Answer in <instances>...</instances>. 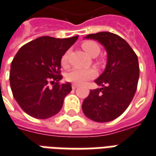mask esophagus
I'll return each mask as SVG.
<instances>
[{"label": "esophagus", "instance_id": "obj_1", "mask_svg": "<svg viewBox=\"0 0 156 156\" xmlns=\"http://www.w3.org/2000/svg\"><path fill=\"white\" fill-rule=\"evenodd\" d=\"M78 87V84H75V83H73V84H72V88H73V90H74V89H76V88Z\"/></svg>", "mask_w": 156, "mask_h": 156}]
</instances>
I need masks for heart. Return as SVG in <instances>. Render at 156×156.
<instances>
[{"label": "heart", "instance_id": "1", "mask_svg": "<svg viewBox=\"0 0 156 156\" xmlns=\"http://www.w3.org/2000/svg\"><path fill=\"white\" fill-rule=\"evenodd\" d=\"M83 48L89 56L95 57L99 55L100 52V48L97 43L94 41H86L82 44ZM69 52L67 51L61 57V65L63 66H67ZM96 76V71L94 69H73L67 73L66 79L69 82L75 83V84H83L89 79L95 78Z\"/></svg>", "mask_w": 156, "mask_h": 156}]
</instances>
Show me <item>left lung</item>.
<instances>
[{
  "mask_svg": "<svg viewBox=\"0 0 156 156\" xmlns=\"http://www.w3.org/2000/svg\"><path fill=\"white\" fill-rule=\"evenodd\" d=\"M84 39L96 40L107 52V64L95 83L102 87L90 90L82 105L85 116L96 122H108L120 116L133 100L139 78L138 56L126 40L102 31Z\"/></svg>",
  "mask_w": 156,
  "mask_h": 156,
  "instance_id": "1",
  "label": "left lung"
}]
</instances>
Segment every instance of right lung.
I'll return each instance as SVG.
<instances>
[{
  "instance_id": "1",
  "label": "right lung",
  "mask_w": 156,
  "mask_h": 156,
  "mask_svg": "<svg viewBox=\"0 0 156 156\" xmlns=\"http://www.w3.org/2000/svg\"><path fill=\"white\" fill-rule=\"evenodd\" d=\"M78 38L41 36L18 50L11 63L9 83L13 97L29 116L47 119L60 112L72 90L69 83H58L61 57ZM49 82L55 83L52 88Z\"/></svg>"
}]
</instances>
